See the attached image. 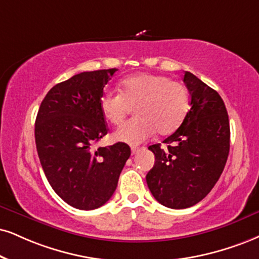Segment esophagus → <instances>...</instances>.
<instances>
[{
  "label": "esophagus",
  "instance_id": "1",
  "mask_svg": "<svg viewBox=\"0 0 259 259\" xmlns=\"http://www.w3.org/2000/svg\"><path fill=\"white\" fill-rule=\"evenodd\" d=\"M140 150H142V149L136 148V146H135V148H132V155H137L138 152H140Z\"/></svg>",
  "mask_w": 259,
  "mask_h": 259
}]
</instances>
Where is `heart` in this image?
Here are the masks:
<instances>
[{
	"label": "heart",
	"mask_w": 259,
	"mask_h": 259,
	"mask_svg": "<svg viewBox=\"0 0 259 259\" xmlns=\"http://www.w3.org/2000/svg\"><path fill=\"white\" fill-rule=\"evenodd\" d=\"M104 119L120 124L132 108L136 116L114 133L127 144H139L155 132L168 136L175 132L190 109V95L183 82L168 76L139 73L120 82V94L108 91L100 100Z\"/></svg>",
	"instance_id": "obj_1"
}]
</instances>
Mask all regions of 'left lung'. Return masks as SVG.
Returning <instances> with one entry per match:
<instances>
[{"label": "left lung", "instance_id": "obj_1", "mask_svg": "<svg viewBox=\"0 0 259 259\" xmlns=\"http://www.w3.org/2000/svg\"><path fill=\"white\" fill-rule=\"evenodd\" d=\"M184 82L191 109L171 136L149 146L155 164L146 175L152 196L170 209H186L206 197L221 177L229 154L231 130L221 96L190 72Z\"/></svg>", "mask_w": 259, "mask_h": 259}]
</instances>
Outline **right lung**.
I'll list each match as a JSON object with an SVG mask.
<instances>
[{"label":"right lung","instance_id":"right-lung-1","mask_svg":"<svg viewBox=\"0 0 259 259\" xmlns=\"http://www.w3.org/2000/svg\"><path fill=\"white\" fill-rule=\"evenodd\" d=\"M116 71L73 75L50 89L38 110L34 138L41 168L53 190L75 209L107 203L131 156L130 146L120 142L94 148L108 133L100 100Z\"/></svg>","mask_w":259,"mask_h":259}]
</instances>
